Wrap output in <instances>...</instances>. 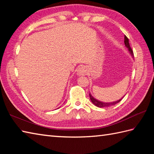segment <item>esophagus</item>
<instances>
[{
    "instance_id": "1",
    "label": "esophagus",
    "mask_w": 154,
    "mask_h": 154,
    "mask_svg": "<svg viewBox=\"0 0 154 154\" xmlns=\"http://www.w3.org/2000/svg\"><path fill=\"white\" fill-rule=\"evenodd\" d=\"M87 73V68L85 66H81L77 69V75H84Z\"/></svg>"
}]
</instances>
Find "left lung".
Segmentation results:
<instances>
[{
    "instance_id": "8db88e82",
    "label": "left lung",
    "mask_w": 154,
    "mask_h": 154,
    "mask_svg": "<svg viewBox=\"0 0 154 154\" xmlns=\"http://www.w3.org/2000/svg\"><path fill=\"white\" fill-rule=\"evenodd\" d=\"M124 44H125L126 47L128 49V51H130V53L132 54V55H133V51L132 50L131 47H130V44H129V40L128 38L126 35H124ZM89 97H90V99L91 100V102H92L94 105L97 106V107H100V108H103V107H108V106H112L114 105V104H117L118 103H119L120 101L122 99V98L121 99L115 101V102H112V103H103V102H100V101L97 100L96 99H94L93 98V97L91 95V94H89Z\"/></svg>"
}]
</instances>
